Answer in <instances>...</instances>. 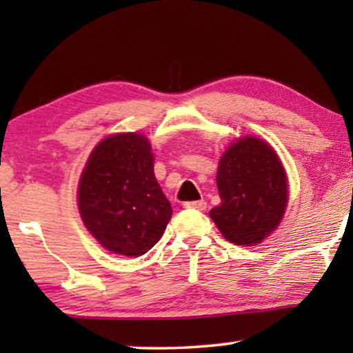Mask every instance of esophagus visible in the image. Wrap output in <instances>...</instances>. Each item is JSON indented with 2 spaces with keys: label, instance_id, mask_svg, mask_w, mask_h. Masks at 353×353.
I'll use <instances>...</instances> for the list:
<instances>
[{
  "label": "esophagus",
  "instance_id": "esophagus-1",
  "mask_svg": "<svg viewBox=\"0 0 353 353\" xmlns=\"http://www.w3.org/2000/svg\"><path fill=\"white\" fill-rule=\"evenodd\" d=\"M185 208H196V210H205L207 202L205 201H193V202H183Z\"/></svg>",
  "mask_w": 353,
  "mask_h": 353
}]
</instances>
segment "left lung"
Returning <instances> with one entry per match:
<instances>
[{
	"label": "left lung",
	"mask_w": 353,
	"mask_h": 353,
	"mask_svg": "<svg viewBox=\"0 0 353 353\" xmlns=\"http://www.w3.org/2000/svg\"><path fill=\"white\" fill-rule=\"evenodd\" d=\"M216 185L221 204L210 218L227 241L261 243L280 224L288 204L283 165L266 141L243 137L219 160Z\"/></svg>",
	"instance_id": "8db88e82"
}]
</instances>
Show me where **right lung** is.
Masks as SVG:
<instances>
[{"label":"right lung","mask_w":353,"mask_h":353,"mask_svg":"<svg viewBox=\"0 0 353 353\" xmlns=\"http://www.w3.org/2000/svg\"><path fill=\"white\" fill-rule=\"evenodd\" d=\"M77 204L83 224L113 254L140 256L171 219V204L154 176V155L145 135L107 137L82 171Z\"/></svg>","instance_id":"obj_1"}]
</instances>
